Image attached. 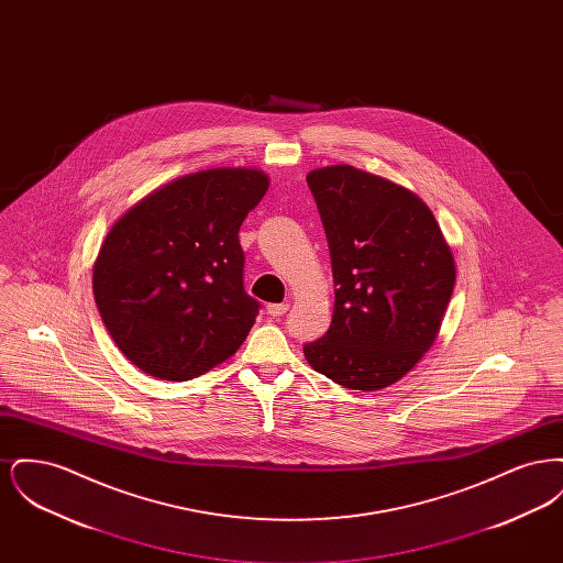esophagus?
Here are the masks:
<instances>
[{
  "mask_svg": "<svg viewBox=\"0 0 563 563\" xmlns=\"http://www.w3.org/2000/svg\"><path fill=\"white\" fill-rule=\"evenodd\" d=\"M287 310H289V303H268V308H266V312H268L272 319L283 317Z\"/></svg>",
  "mask_w": 563,
  "mask_h": 563,
  "instance_id": "obj_1",
  "label": "esophagus"
}]
</instances>
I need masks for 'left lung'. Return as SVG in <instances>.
<instances>
[{"label": "left lung", "mask_w": 563, "mask_h": 563, "mask_svg": "<svg viewBox=\"0 0 563 563\" xmlns=\"http://www.w3.org/2000/svg\"><path fill=\"white\" fill-rule=\"evenodd\" d=\"M306 181L338 289L329 331L303 354L344 388H386L432 346L454 291V255L409 189L349 164L317 168Z\"/></svg>", "instance_id": "left-lung-1"}]
</instances>
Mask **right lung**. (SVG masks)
Listing matches in <instances>:
<instances>
[{"label":"right lung","mask_w":563,"mask_h":563,"mask_svg":"<svg viewBox=\"0 0 563 563\" xmlns=\"http://www.w3.org/2000/svg\"><path fill=\"white\" fill-rule=\"evenodd\" d=\"M268 186L257 168L191 173L111 225L92 291L115 346L141 372L186 382L241 349L260 301L244 291L239 230Z\"/></svg>","instance_id":"obj_1"}]
</instances>
